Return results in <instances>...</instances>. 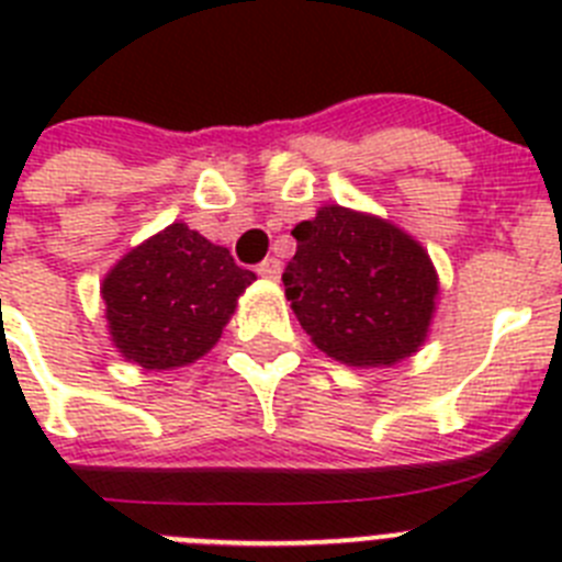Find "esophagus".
I'll use <instances>...</instances> for the list:
<instances>
[{"mask_svg": "<svg viewBox=\"0 0 562 562\" xmlns=\"http://www.w3.org/2000/svg\"><path fill=\"white\" fill-rule=\"evenodd\" d=\"M256 272L261 278H270V281H278V276H281V261L278 258H265L261 265L256 267Z\"/></svg>", "mask_w": 562, "mask_h": 562, "instance_id": "1", "label": "esophagus"}]
</instances>
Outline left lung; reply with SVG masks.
Masks as SVG:
<instances>
[{"instance_id": "left-lung-1", "label": "left lung", "mask_w": 562, "mask_h": 562, "mask_svg": "<svg viewBox=\"0 0 562 562\" xmlns=\"http://www.w3.org/2000/svg\"><path fill=\"white\" fill-rule=\"evenodd\" d=\"M292 236L297 250L281 281L317 349L349 366H394L419 349L439 286L408 233L329 205Z\"/></svg>"}]
</instances>
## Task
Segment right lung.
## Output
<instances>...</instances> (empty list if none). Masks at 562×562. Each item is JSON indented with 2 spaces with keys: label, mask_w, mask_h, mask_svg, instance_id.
Listing matches in <instances>:
<instances>
[{
  "label": "right lung",
  "mask_w": 562,
  "mask_h": 562,
  "mask_svg": "<svg viewBox=\"0 0 562 562\" xmlns=\"http://www.w3.org/2000/svg\"><path fill=\"white\" fill-rule=\"evenodd\" d=\"M256 281L231 250L186 225H171L123 256L103 281L109 331L126 360L173 369L207 355Z\"/></svg>",
  "instance_id": "add662e5"
}]
</instances>
